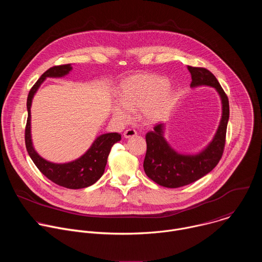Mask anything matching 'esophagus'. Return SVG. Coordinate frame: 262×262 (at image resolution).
Listing matches in <instances>:
<instances>
[{
    "instance_id": "obj_1",
    "label": "esophagus",
    "mask_w": 262,
    "mask_h": 262,
    "mask_svg": "<svg viewBox=\"0 0 262 262\" xmlns=\"http://www.w3.org/2000/svg\"><path fill=\"white\" fill-rule=\"evenodd\" d=\"M135 136H137V132L135 130V129H126L124 133H123V137L125 138V139H129V138H133V137H135Z\"/></svg>"
}]
</instances>
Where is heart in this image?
Returning <instances> with one entry per match:
<instances>
[{
    "label": "heart",
    "instance_id": "heart-1",
    "mask_svg": "<svg viewBox=\"0 0 262 262\" xmlns=\"http://www.w3.org/2000/svg\"><path fill=\"white\" fill-rule=\"evenodd\" d=\"M118 95L120 102L112 107L114 118L125 122L130 118V111H139V118L146 124L163 120L176 99V92L167 79L155 73H138L124 79Z\"/></svg>",
    "mask_w": 262,
    "mask_h": 262
}]
</instances>
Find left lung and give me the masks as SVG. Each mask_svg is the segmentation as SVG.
I'll return each instance as SVG.
<instances>
[{"instance_id": "8db88e82", "label": "left lung", "mask_w": 262, "mask_h": 262, "mask_svg": "<svg viewBox=\"0 0 262 262\" xmlns=\"http://www.w3.org/2000/svg\"><path fill=\"white\" fill-rule=\"evenodd\" d=\"M192 76L191 88L212 87L220 95L222 117L209 144L196 155L177 152L165 138V124L155 126L146 134L147 151L144 160L146 175L165 188L175 189L188 185L208 174L220 162L229 120V101L213 74L206 68L188 66Z\"/></svg>"}]
</instances>
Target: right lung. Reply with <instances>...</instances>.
I'll use <instances>...</instances> for the list:
<instances>
[{
    "instance_id": "1",
    "label": "right lung",
    "mask_w": 262,
    "mask_h": 262,
    "mask_svg": "<svg viewBox=\"0 0 262 262\" xmlns=\"http://www.w3.org/2000/svg\"><path fill=\"white\" fill-rule=\"evenodd\" d=\"M71 70V64L54 66L48 69L30 90L27 99L28 120L25 141L30 158L45 176L56 184L64 186V188L78 190L92 185L102 176L111 148L121 140V135L117 133H107L98 136L83 156L69 163H52L37 154L33 146L31 136V105L33 97L47 78H63L67 76Z\"/></svg>"
}]
</instances>
